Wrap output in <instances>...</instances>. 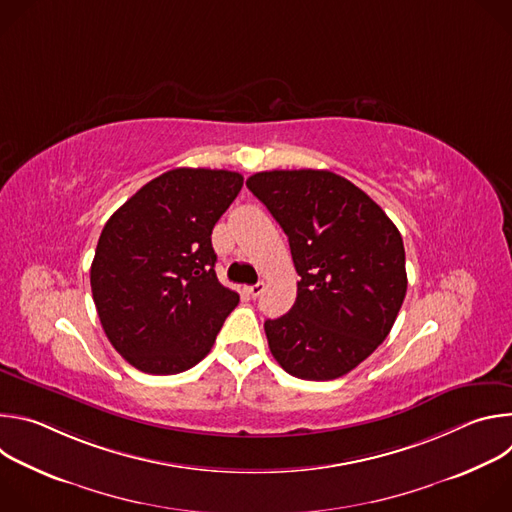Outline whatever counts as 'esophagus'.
Wrapping results in <instances>:
<instances>
[{
	"label": "esophagus",
	"instance_id": "34e87169",
	"mask_svg": "<svg viewBox=\"0 0 512 512\" xmlns=\"http://www.w3.org/2000/svg\"><path fill=\"white\" fill-rule=\"evenodd\" d=\"M263 289H265V283H263V281H259V283H255V285H249V287H247V294H249L251 298H259V296L263 294Z\"/></svg>",
	"mask_w": 512,
	"mask_h": 512
}]
</instances>
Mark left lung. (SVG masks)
I'll list each match as a JSON object with an SVG mask.
<instances>
[{
    "instance_id": "obj_1",
    "label": "left lung",
    "mask_w": 512,
    "mask_h": 512,
    "mask_svg": "<svg viewBox=\"0 0 512 512\" xmlns=\"http://www.w3.org/2000/svg\"><path fill=\"white\" fill-rule=\"evenodd\" d=\"M247 188L287 235L298 298L265 322L273 358L291 377L332 381L391 332L407 291L403 239L383 208L328 170L257 172Z\"/></svg>"
}]
</instances>
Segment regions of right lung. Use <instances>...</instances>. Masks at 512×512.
<instances>
[{"label":"right lung","mask_w":512,"mask_h":512,"mask_svg":"<svg viewBox=\"0 0 512 512\" xmlns=\"http://www.w3.org/2000/svg\"><path fill=\"white\" fill-rule=\"evenodd\" d=\"M241 188L239 172L176 168L141 186L103 227L93 300L109 342L137 371L192 369L239 304L216 279L210 235Z\"/></svg>","instance_id":"1"}]
</instances>
